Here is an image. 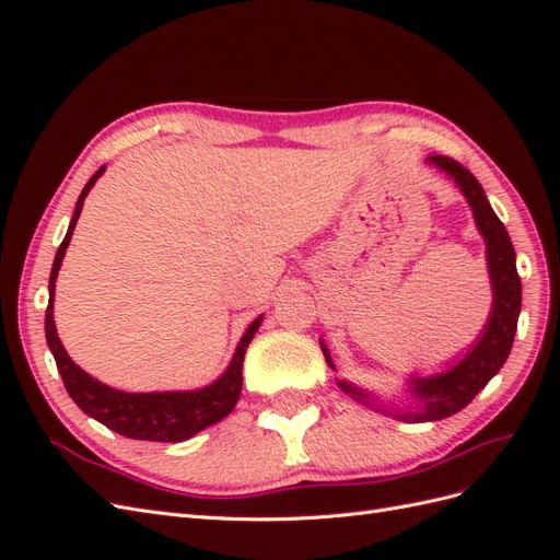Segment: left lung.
I'll list each match as a JSON object with an SVG mask.
<instances>
[{
  "label": "left lung",
  "instance_id": "left-lung-1",
  "mask_svg": "<svg viewBox=\"0 0 560 560\" xmlns=\"http://www.w3.org/2000/svg\"><path fill=\"white\" fill-rule=\"evenodd\" d=\"M430 161L442 167V171H446L469 200L474 219H477V226L486 238L488 268H490V280H493L495 294H493V313H490L488 327L479 338L477 348H474L460 364L446 371V374L411 381L413 393L422 401V409L401 413V416L393 413L406 422L442 420L465 409V406L488 385V381L498 374L504 360L510 358L514 334H516V322L521 313V278L516 270L514 245L510 241V233H506L504 224L500 222L493 208H490L481 184L463 163H457L451 156H430ZM322 350H325L329 366H334L327 348ZM338 385H341L348 395L369 404L366 395L360 393V389H354L343 381Z\"/></svg>",
  "mask_w": 560,
  "mask_h": 560
}]
</instances>
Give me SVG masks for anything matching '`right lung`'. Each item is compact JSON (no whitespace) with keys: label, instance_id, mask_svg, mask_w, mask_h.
Here are the masks:
<instances>
[{"label":"right lung","instance_id":"1","mask_svg":"<svg viewBox=\"0 0 560 560\" xmlns=\"http://www.w3.org/2000/svg\"><path fill=\"white\" fill-rule=\"evenodd\" d=\"M103 171L105 165L86 182V186H83V191L77 200V210L70 222V229H67L65 241L58 247L54 268H50L48 306H46V341L50 352H54L67 393H70V397L77 401V406L83 413H89L97 422H103L105 428L130 439L177 444V442H184V439L194 436L196 432L214 425V422L226 418L235 409L243 389L245 350L254 338V331L259 329L261 317L254 319L247 327L245 336L238 343V350H235L233 360L226 369V374L210 387L196 389V393H147V395L118 393V389L97 383L86 374V371H81L70 360V354L65 352L58 338L56 322H54V290H56V278L65 257V249L70 245L72 231L77 226V219L83 208V198H86L91 186L100 175H103Z\"/></svg>","mask_w":560,"mask_h":560}]
</instances>
